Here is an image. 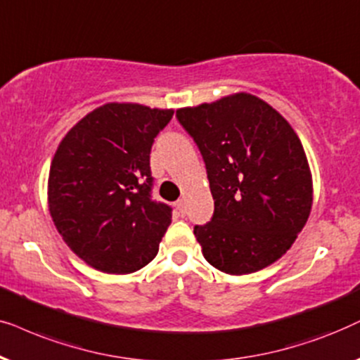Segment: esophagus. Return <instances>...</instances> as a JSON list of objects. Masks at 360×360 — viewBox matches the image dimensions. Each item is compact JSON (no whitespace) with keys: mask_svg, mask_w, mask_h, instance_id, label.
Wrapping results in <instances>:
<instances>
[{"mask_svg":"<svg viewBox=\"0 0 360 360\" xmlns=\"http://www.w3.org/2000/svg\"><path fill=\"white\" fill-rule=\"evenodd\" d=\"M176 209L179 210V214L181 215H184L186 214V202H184V199H179L176 202Z\"/></svg>","mask_w":360,"mask_h":360,"instance_id":"1","label":"esophagus"}]
</instances>
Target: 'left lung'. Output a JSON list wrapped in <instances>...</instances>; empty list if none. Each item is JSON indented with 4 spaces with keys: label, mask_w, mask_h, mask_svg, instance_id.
Wrapping results in <instances>:
<instances>
[{
    "label": "left lung",
    "mask_w": 360,
    "mask_h": 360,
    "mask_svg": "<svg viewBox=\"0 0 360 360\" xmlns=\"http://www.w3.org/2000/svg\"><path fill=\"white\" fill-rule=\"evenodd\" d=\"M176 117L204 158L214 215L194 236L210 265L229 275L262 270L290 250L313 205V177L291 124L240 92L179 108Z\"/></svg>",
    "instance_id": "1"
}]
</instances>
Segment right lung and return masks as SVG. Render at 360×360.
I'll return each mask as SVG.
<instances>
[{"mask_svg":"<svg viewBox=\"0 0 360 360\" xmlns=\"http://www.w3.org/2000/svg\"><path fill=\"white\" fill-rule=\"evenodd\" d=\"M172 110L105 103L64 136L51 162L49 212L77 257L105 273H133L160 250L172 209L151 198L150 153Z\"/></svg>","mask_w":360,"mask_h":360,"instance_id":"obj_1","label":"right lung"}]
</instances>
